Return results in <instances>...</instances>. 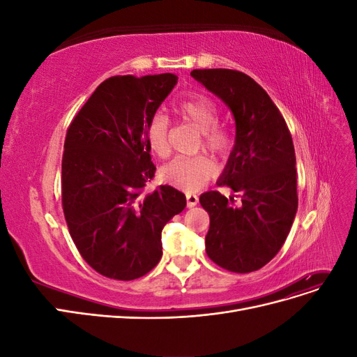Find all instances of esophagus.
Listing matches in <instances>:
<instances>
[{"mask_svg": "<svg viewBox=\"0 0 357 357\" xmlns=\"http://www.w3.org/2000/svg\"><path fill=\"white\" fill-rule=\"evenodd\" d=\"M186 202H188V207L189 208L195 207V205L198 204V197L197 195H192V193H188V195H186Z\"/></svg>", "mask_w": 357, "mask_h": 357, "instance_id": "obj_1", "label": "esophagus"}]
</instances>
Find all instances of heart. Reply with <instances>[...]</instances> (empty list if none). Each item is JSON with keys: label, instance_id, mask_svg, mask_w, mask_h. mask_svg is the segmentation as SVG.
<instances>
[{"label": "heart", "instance_id": "1", "mask_svg": "<svg viewBox=\"0 0 357 357\" xmlns=\"http://www.w3.org/2000/svg\"><path fill=\"white\" fill-rule=\"evenodd\" d=\"M177 114L201 132L198 149L207 150L215 158H226L232 150L234 137L225 125L219 123V113L215 104L205 95H190L176 105ZM169 122L167 116L156 113L149 119L144 134L149 149L159 156L169 155L168 142ZM215 174V165L207 156L176 158L162 167L160 177L180 190L197 192L204 188Z\"/></svg>", "mask_w": 357, "mask_h": 357}]
</instances>
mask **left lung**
Instances as JSON below:
<instances>
[{
    "label": "left lung",
    "instance_id": "8db88e82",
    "mask_svg": "<svg viewBox=\"0 0 357 357\" xmlns=\"http://www.w3.org/2000/svg\"><path fill=\"white\" fill-rule=\"evenodd\" d=\"M193 79L229 107L235 117V146L219 180L241 198L218 190L199 197L210 215L205 250L231 273L265 266L280 252L298 210L296 158L284 117L261 84L236 70H193Z\"/></svg>",
    "mask_w": 357,
    "mask_h": 357
}]
</instances>
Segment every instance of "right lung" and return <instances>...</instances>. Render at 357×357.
Wrapping results in <instances>:
<instances>
[{
  "label": "right lung",
  "mask_w": 357,
  "mask_h": 357,
  "mask_svg": "<svg viewBox=\"0 0 357 357\" xmlns=\"http://www.w3.org/2000/svg\"><path fill=\"white\" fill-rule=\"evenodd\" d=\"M177 75H113L74 116L62 156V208L71 238L96 273L129 282L162 257V229L186 207L172 186L146 192L156 167L144 128Z\"/></svg>",
  "instance_id": "right-lung-1"
}]
</instances>
